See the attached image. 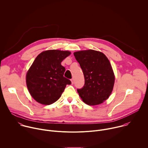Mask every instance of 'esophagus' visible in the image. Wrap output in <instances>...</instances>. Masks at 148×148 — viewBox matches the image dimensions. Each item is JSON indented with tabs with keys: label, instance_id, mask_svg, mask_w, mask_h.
<instances>
[{
	"label": "esophagus",
	"instance_id": "obj_1",
	"mask_svg": "<svg viewBox=\"0 0 148 148\" xmlns=\"http://www.w3.org/2000/svg\"><path fill=\"white\" fill-rule=\"evenodd\" d=\"M71 84H74V78H72V79H71Z\"/></svg>",
	"mask_w": 148,
	"mask_h": 148
}]
</instances>
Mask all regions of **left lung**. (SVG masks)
<instances>
[{"instance_id": "8db88e82", "label": "left lung", "mask_w": 148, "mask_h": 148, "mask_svg": "<svg viewBox=\"0 0 148 148\" xmlns=\"http://www.w3.org/2000/svg\"><path fill=\"white\" fill-rule=\"evenodd\" d=\"M74 55L85 79L84 86L77 89L79 96L89 106L103 103L110 95L115 80L109 59L103 53L91 49L75 52Z\"/></svg>"}]
</instances>
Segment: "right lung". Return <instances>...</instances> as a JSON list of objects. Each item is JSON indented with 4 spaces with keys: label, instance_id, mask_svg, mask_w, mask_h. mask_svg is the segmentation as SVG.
Here are the masks:
<instances>
[{
    "label": "right lung",
    "instance_id": "1",
    "mask_svg": "<svg viewBox=\"0 0 148 148\" xmlns=\"http://www.w3.org/2000/svg\"><path fill=\"white\" fill-rule=\"evenodd\" d=\"M71 54L69 51L49 50L35 59L26 75L28 91L38 103L49 105L60 97L70 79L65 78L61 62Z\"/></svg>",
    "mask_w": 148,
    "mask_h": 148
}]
</instances>
